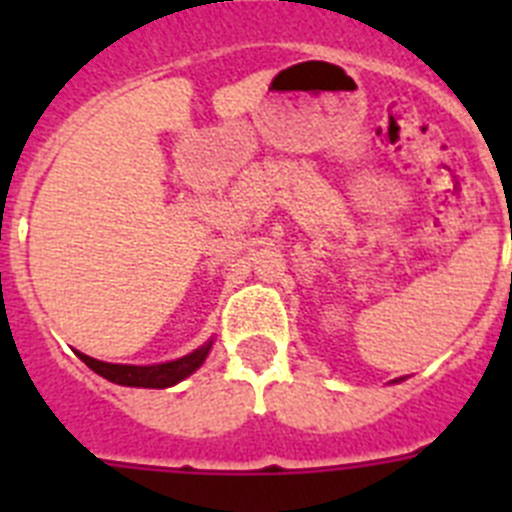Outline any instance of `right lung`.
I'll use <instances>...</instances> for the list:
<instances>
[{
    "label": "right lung",
    "instance_id": "1",
    "mask_svg": "<svg viewBox=\"0 0 512 512\" xmlns=\"http://www.w3.org/2000/svg\"><path fill=\"white\" fill-rule=\"evenodd\" d=\"M212 341H207L205 346L194 348L192 354L182 356L176 361H166V364H153V366H133V364H107V361H97L92 356L76 351L84 364L97 372L99 377L110 379V382L122 384V387H148V390H164V387H174L182 379H187L189 374H194L202 366V361L210 354Z\"/></svg>",
    "mask_w": 512,
    "mask_h": 512
}]
</instances>
